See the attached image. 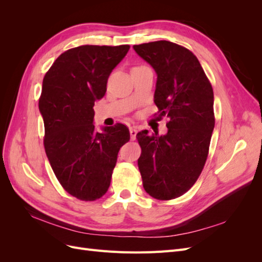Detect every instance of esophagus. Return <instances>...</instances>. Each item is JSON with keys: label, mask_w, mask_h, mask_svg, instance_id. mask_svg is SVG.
<instances>
[{"label": "esophagus", "mask_w": 262, "mask_h": 262, "mask_svg": "<svg viewBox=\"0 0 262 262\" xmlns=\"http://www.w3.org/2000/svg\"><path fill=\"white\" fill-rule=\"evenodd\" d=\"M138 130L136 128H130V136H131V140H136Z\"/></svg>", "instance_id": "34e87169"}]
</instances>
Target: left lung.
Segmentation results:
<instances>
[{
  "label": "left lung",
  "mask_w": 262,
  "mask_h": 262,
  "mask_svg": "<svg viewBox=\"0 0 262 262\" xmlns=\"http://www.w3.org/2000/svg\"><path fill=\"white\" fill-rule=\"evenodd\" d=\"M157 75L154 102L167 117L168 131L137 134L138 160L145 191L158 200L175 199L191 188L207 161L214 129L211 83L195 55L185 47L160 40L133 46Z\"/></svg>",
  "instance_id": "obj_1"
}]
</instances>
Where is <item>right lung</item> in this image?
I'll list each match as a JSON object with an SVG mask.
<instances>
[{
  "label": "right lung",
  "mask_w": 262,
  "mask_h": 262,
  "mask_svg": "<svg viewBox=\"0 0 262 262\" xmlns=\"http://www.w3.org/2000/svg\"><path fill=\"white\" fill-rule=\"evenodd\" d=\"M129 49V45L76 47L63 52L43 77L39 112L46 154L61 186L83 201L107 192L119 149L130 140L122 123L96 131L93 108Z\"/></svg>",
  "instance_id": "right-lung-1"
}]
</instances>
